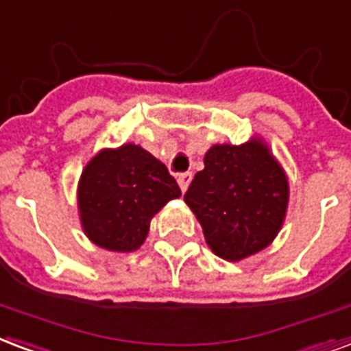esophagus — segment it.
Instances as JSON below:
<instances>
[{
  "mask_svg": "<svg viewBox=\"0 0 351 351\" xmlns=\"http://www.w3.org/2000/svg\"><path fill=\"white\" fill-rule=\"evenodd\" d=\"M191 181H192V173L191 172H183V173H179L178 176V183L179 186H181V191L186 192V189H189V185H191Z\"/></svg>",
  "mask_w": 351,
  "mask_h": 351,
  "instance_id": "obj_1",
  "label": "esophagus"
}]
</instances>
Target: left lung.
<instances>
[{
  "label": "left lung",
  "mask_w": 351,
  "mask_h": 351,
  "mask_svg": "<svg viewBox=\"0 0 351 351\" xmlns=\"http://www.w3.org/2000/svg\"><path fill=\"white\" fill-rule=\"evenodd\" d=\"M192 179L186 205L218 257L241 261L257 254L281 229L289 202L285 173L259 141L213 146Z\"/></svg>",
  "instance_id": "left-lung-1"
}]
</instances>
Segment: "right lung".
Returning a JSON list of instances; mask_svg holds the SVG:
<instances>
[{
  "mask_svg": "<svg viewBox=\"0 0 351 351\" xmlns=\"http://www.w3.org/2000/svg\"><path fill=\"white\" fill-rule=\"evenodd\" d=\"M179 196L168 168L141 146L104 149L86 165L79 183L83 229L105 250L133 252L146 239L155 213Z\"/></svg>",
  "mask_w": 351,
  "mask_h": 351,
  "instance_id": "1",
  "label": "right lung"
}]
</instances>
